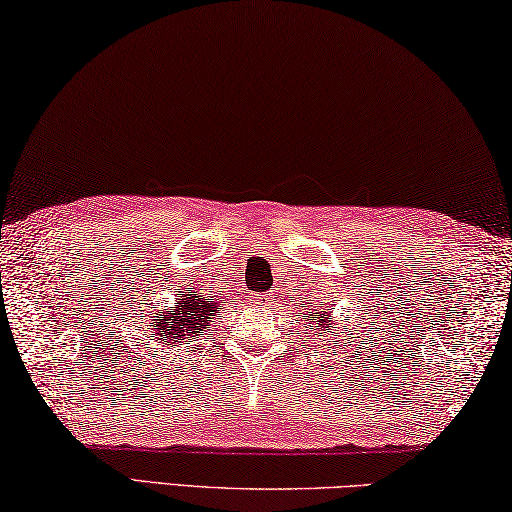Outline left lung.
<instances>
[{"instance_id":"1","label":"left lung","mask_w":512,"mask_h":512,"mask_svg":"<svg viewBox=\"0 0 512 512\" xmlns=\"http://www.w3.org/2000/svg\"><path fill=\"white\" fill-rule=\"evenodd\" d=\"M302 320L306 322V329L313 327V336H322L324 338H333L340 329V324L336 322V318H333V311H318V309H309L304 315Z\"/></svg>"}]
</instances>
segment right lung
Returning <instances> with one entry per match:
<instances>
[{
  "mask_svg": "<svg viewBox=\"0 0 512 512\" xmlns=\"http://www.w3.org/2000/svg\"><path fill=\"white\" fill-rule=\"evenodd\" d=\"M215 315H219L217 300H210L199 291H181L174 306L152 313L145 327H150V340L161 342V347L170 349L179 347V342H190L192 338L203 336Z\"/></svg>",
  "mask_w": 512,
  "mask_h": 512,
  "instance_id": "add662e5",
  "label": "right lung"
}]
</instances>
